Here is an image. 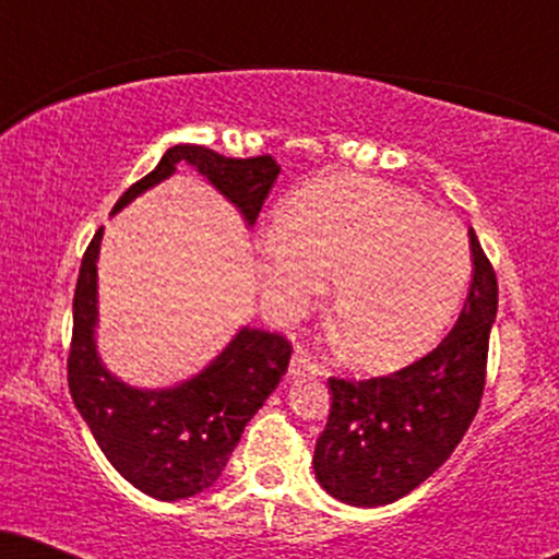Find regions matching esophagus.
Returning a JSON list of instances; mask_svg holds the SVG:
<instances>
[{
	"mask_svg": "<svg viewBox=\"0 0 559 559\" xmlns=\"http://www.w3.org/2000/svg\"><path fill=\"white\" fill-rule=\"evenodd\" d=\"M320 373L318 365L312 362V357L307 352L297 349L292 357V365H288V376L292 378H316Z\"/></svg>",
	"mask_w": 559,
	"mask_h": 559,
	"instance_id": "1",
	"label": "esophagus"
}]
</instances>
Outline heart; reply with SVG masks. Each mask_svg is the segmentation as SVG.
<instances>
[{"instance_id":"b5f03b06","label":"heart","mask_w":559,"mask_h":559,"mask_svg":"<svg viewBox=\"0 0 559 559\" xmlns=\"http://www.w3.org/2000/svg\"><path fill=\"white\" fill-rule=\"evenodd\" d=\"M258 271L286 316L310 310L323 281L336 277L329 318L346 360L394 370L452 323L471 278V247L460 223L428 213L418 197L329 176L284 199Z\"/></svg>"}]
</instances>
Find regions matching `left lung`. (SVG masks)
Instances as JSON below:
<instances>
[{"label":"left lung","mask_w":559,"mask_h":559,"mask_svg":"<svg viewBox=\"0 0 559 559\" xmlns=\"http://www.w3.org/2000/svg\"><path fill=\"white\" fill-rule=\"evenodd\" d=\"M473 281L449 336L418 362L368 381L329 378V423L316 444L318 484L338 502L381 507L433 476L463 441L486 383L497 275L471 230Z\"/></svg>","instance_id":"obj_1"}]
</instances>
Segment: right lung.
<instances>
[{"mask_svg":"<svg viewBox=\"0 0 559 559\" xmlns=\"http://www.w3.org/2000/svg\"><path fill=\"white\" fill-rule=\"evenodd\" d=\"M186 163L254 226L281 168L271 155L223 157L199 144H178L157 168L136 181L118 204L120 213L146 189ZM102 228L81 260L73 297V342L68 355V386L105 457L128 484L163 502L189 499L221 478L243 426L284 378L292 346L281 333L243 329L194 378L170 389H136L105 368L96 352V260Z\"/></svg>","mask_w":559,"mask_h":559,"instance_id":"add662e5","label":"right lung"}]
</instances>
